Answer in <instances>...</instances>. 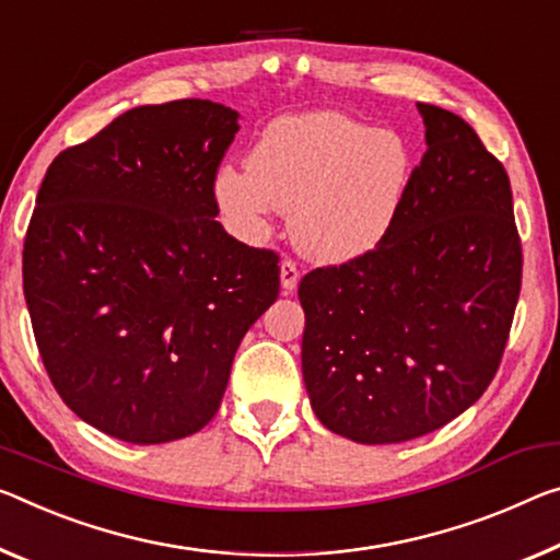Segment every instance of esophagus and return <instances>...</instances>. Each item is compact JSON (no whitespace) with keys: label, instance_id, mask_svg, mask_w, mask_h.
Instances as JSON below:
<instances>
[{"label":"esophagus","instance_id":"obj_1","mask_svg":"<svg viewBox=\"0 0 560 560\" xmlns=\"http://www.w3.org/2000/svg\"><path fill=\"white\" fill-rule=\"evenodd\" d=\"M296 283H299L296 264L291 261V259H283L281 261V287H283V291H287V294H291V291L296 289Z\"/></svg>","mask_w":560,"mask_h":560}]
</instances>
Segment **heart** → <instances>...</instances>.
<instances>
[{
	"label": "heart",
	"mask_w": 560,
	"mask_h": 560,
	"mask_svg": "<svg viewBox=\"0 0 560 560\" xmlns=\"http://www.w3.org/2000/svg\"><path fill=\"white\" fill-rule=\"evenodd\" d=\"M248 172L221 168L217 197L238 224L273 207L291 217V236L318 261L371 252L401 211L413 172L411 147L392 129L336 112L279 117L254 141Z\"/></svg>",
	"instance_id": "1"
}]
</instances>
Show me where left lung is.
Instances as JSON below:
<instances>
[{"instance_id":"left-lung-1","label":"left lung","mask_w":560,"mask_h":560,"mask_svg":"<svg viewBox=\"0 0 560 560\" xmlns=\"http://www.w3.org/2000/svg\"><path fill=\"white\" fill-rule=\"evenodd\" d=\"M425 152L392 232L301 279V369L328 431L401 443L454 421L491 384L521 294L511 182L474 127L419 104Z\"/></svg>"}]
</instances>
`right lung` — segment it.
I'll return each mask as SVG.
<instances>
[{
  "label": "right lung",
  "mask_w": 560,
  "mask_h": 560,
  "mask_svg": "<svg viewBox=\"0 0 560 560\" xmlns=\"http://www.w3.org/2000/svg\"><path fill=\"white\" fill-rule=\"evenodd\" d=\"M236 119L209 100L137 106L44 174L22 252L34 339L61 401L114 439L201 431L279 296V254L214 219Z\"/></svg>",
  "instance_id": "add662e5"
}]
</instances>
